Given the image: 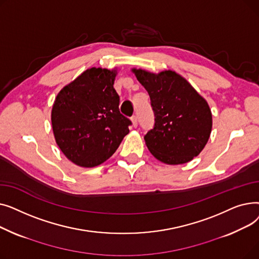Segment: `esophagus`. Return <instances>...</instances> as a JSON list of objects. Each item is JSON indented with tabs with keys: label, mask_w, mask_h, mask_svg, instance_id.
<instances>
[{
	"label": "esophagus",
	"mask_w": 259,
	"mask_h": 259,
	"mask_svg": "<svg viewBox=\"0 0 259 259\" xmlns=\"http://www.w3.org/2000/svg\"><path fill=\"white\" fill-rule=\"evenodd\" d=\"M131 121H132V126L133 127H138V116L137 115H133L131 117Z\"/></svg>",
	"instance_id": "obj_1"
}]
</instances>
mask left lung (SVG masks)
<instances>
[{
    "label": "left lung",
    "mask_w": 259,
    "mask_h": 259,
    "mask_svg": "<svg viewBox=\"0 0 259 259\" xmlns=\"http://www.w3.org/2000/svg\"><path fill=\"white\" fill-rule=\"evenodd\" d=\"M132 71L148 91L154 112L153 129L144 138L149 151L168 165L192 160L205 148L212 130L207 101L174 71Z\"/></svg>",
    "instance_id": "1"
}]
</instances>
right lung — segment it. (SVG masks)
Segmentation results:
<instances>
[{
  "label": "right lung",
  "mask_w": 259,
  "mask_h": 259,
  "mask_svg": "<svg viewBox=\"0 0 259 259\" xmlns=\"http://www.w3.org/2000/svg\"><path fill=\"white\" fill-rule=\"evenodd\" d=\"M116 70L92 67L65 86L52 106L54 139L73 164L92 168L106 161L129 133L113 88Z\"/></svg>",
  "instance_id": "1"
}]
</instances>
